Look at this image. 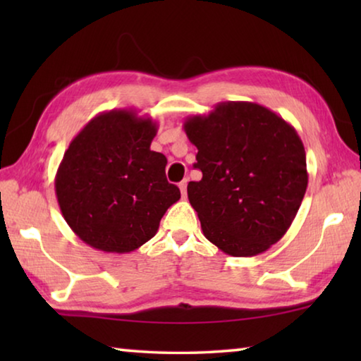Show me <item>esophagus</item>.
I'll list each match as a JSON object with an SVG mask.
<instances>
[{
    "label": "esophagus",
    "mask_w": 361,
    "mask_h": 361,
    "mask_svg": "<svg viewBox=\"0 0 361 361\" xmlns=\"http://www.w3.org/2000/svg\"><path fill=\"white\" fill-rule=\"evenodd\" d=\"M186 186H188V181L186 180H183L180 185H178V188H180V191H181V197L185 199L186 197Z\"/></svg>",
    "instance_id": "1"
}]
</instances>
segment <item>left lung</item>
Listing matches in <instances>:
<instances>
[{
  "instance_id": "1",
  "label": "left lung",
  "mask_w": 361,
  "mask_h": 361,
  "mask_svg": "<svg viewBox=\"0 0 361 361\" xmlns=\"http://www.w3.org/2000/svg\"><path fill=\"white\" fill-rule=\"evenodd\" d=\"M202 180L188 199L213 245L256 256L290 229L307 189L304 145L282 116L253 102H221L183 124Z\"/></svg>"
}]
</instances>
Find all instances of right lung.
Wrapping results in <instances>:
<instances>
[{
	"instance_id": "obj_1",
	"label": "right lung",
	"mask_w": 361,
	"mask_h": 361,
	"mask_svg": "<svg viewBox=\"0 0 361 361\" xmlns=\"http://www.w3.org/2000/svg\"><path fill=\"white\" fill-rule=\"evenodd\" d=\"M157 122L135 109L97 114L71 140L56 175L60 212L71 231L105 253H130L156 235L180 189L167 157L151 151Z\"/></svg>"
}]
</instances>
